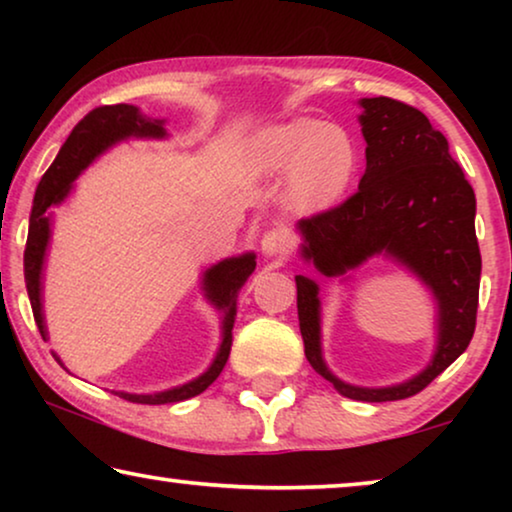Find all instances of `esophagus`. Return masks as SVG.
<instances>
[{
  "label": "esophagus",
  "instance_id": "34e87169",
  "mask_svg": "<svg viewBox=\"0 0 512 512\" xmlns=\"http://www.w3.org/2000/svg\"><path fill=\"white\" fill-rule=\"evenodd\" d=\"M286 247H289V240H286V233L282 228L268 230L261 240V251L265 256H284Z\"/></svg>",
  "mask_w": 512,
  "mask_h": 512
}]
</instances>
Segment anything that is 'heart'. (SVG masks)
<instances>
[{
	"instance_id": "b5f03b06",
	"label": "heart",
	"mask_w": 512,
	"mask_h": 512,
	"mask_svg": "<svg viewBox=\"0 0 512 512\" xmlns=\"http://www.w3.org/2000/svg\"><path fill=\"white\" fill-rule=\"evenodd\" d=\"M251 167L272 177L289 170L286 198L298 212L335 205L352 184L359 153L352 135L333 123L296 118L258 132L249 149Z\"/></svg>"
}]
</instances>
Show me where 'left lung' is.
Returning <instances> with one entry per match:
<instances>
[{
	"label": "left lung",
	"instance_id": "obj_1",
	"mask_svg": "<svg viewBox=\"0 0 512 512\" xmlns=\"http://www.w3.org/2000/svg\"><path fill=\"white\" fill-rule=\"evenodd\" d=\"M366 172L359 191L326 212L300 219L303 258L338 277L375 254L408 265L438 300V347L424 373L387 389L340 382L321 359L319 286L303 275L298 321L305 356L317 373L352 401H401L429 387L466 352L475 333L482 258L475 237V193L445 135L422 111L391 97L361 100Z\"/></svg>",
	"mask_w": 512,
	"mask_h": 512
}]
</instances>
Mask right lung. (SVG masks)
<instances>
[{"label":"right lung","mask_w":512,"mask_h":512,"mask_svg":"<svg viewBox=\"0 0 512 512\" xmlns=\"http://www.w3.org/2000/svg\"><path fill=\"white\" fill-rule=\"evenodd\" d=\"M125 137H165L163 121H149L139 114L137 107L132 104H111V107H97L88 111L79 123L74 125L72 135L62 144L58 158L48 167L44 177H41L37 193H34V205L30 214V230H27L25 244V284L27 296L32 303V314L37 321L39 333L46 338L44 314H41V265H44V254L48 247V237H51V216L46 209L51 205L65 200V195L72 188V181L79 177L81 170L93 163L104 149L111 144L121 142ZM256 268V256L244 254L240 258H226L214 268L205 272V291L207 298L223 310V342L219 354L205 375L198 380L181 384L177 389L160 391V394H125L118 391V396L130 403L144 405H163L177 403L193 398L205 391L216 377L221 375L230 356V345H233V324H235V298L240 286L247 282V277Z\"/></svg>","instance_id":"right-lung-1"}]
</instances>
